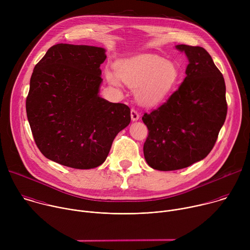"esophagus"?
<instances>
[{
  "mask_svg": "<svg viewBox=\"0 0 250 250\" xmlns=\"http://www.w3.org/2000/svg\"><path fill=\"white\" fill-rule=\"evenodd\" d=\"M130 118H131V121L132 122H136V121H138V119H139V115H138V113L135 111V110H131L130 111Z\"/></svg>",
  "mask_w": 250,
  "mask_h": 250,
  "instance_id": "esophagus-1",
  "label": "esophagus"
}]
</instances>
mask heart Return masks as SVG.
I'll list each match as a JSON object with an SVG mask.
<instances>
[{
    "label": "heart",
    "instance_id": "obj_1",
    "mask_svg": "<svg viewBox=\"0 0 250 250\" xmlns=\"http://www.w3.org/2000/svg\"><path fill=\"white\" fill-rule=\"evenodd\" d=\"M116 73L106 71L105 75L113 85L120 80L136 89L137 101L146 106H153L168 98L179 81L178 67L170 61L153 56L142 55L116 64Z\"/></svg>",
    "mask_w": 250,
    "mask_h": 250
}]
</instances>
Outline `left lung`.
Returning <instances> with one entry per match:
<instances>
[{
    "instance_id": "left-lung-1",
    "label": "left lung",
    "mask_w": 250,
    "mask_h": 250,
    "mask_svg": "<svg viewBox=\"0 0 250 250\" xmlns=\"http://www.w3.org/2000/svg\"><path fill=\"white\" fill-rule=\"evenodd\" d=\"M175 47L188 58L186 77L166 103L142 117L148 128L145 158L160 171L183 169L204 159L228 112L225 79L208 51L186 44Z\"/></svg>"
}]
</instances>
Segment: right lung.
<instances>
[{
    "instance_id": "obj_1",
    "label": "right lung",
    "mask_w": 250,
    "mask_h": 250,
    "mask_svg": "<svg viewBox=\"0 0 250 250\" xmlns=\"http://www.w3.org/2000/svg\"><path fill=\"white\" fill-rule=\"evenodd\" d=\"M105 49L58 43L35 65L26 116L41 152L75 169H92L108 157L117 134L130 123V109L100 97Z\"/></svg>"
}]
</instances>
